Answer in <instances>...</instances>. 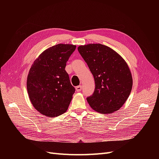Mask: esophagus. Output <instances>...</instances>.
Segmentation results:
<instances>
[{
	"label": "esophagus",
	"instance_id": "obj_1",
	"mask_svg": "<svg viewBox=\"0 0 159 159\" xmlns=\"http://www.w3.org/2000/svg\"><path fill=\"white\" fill-rule=\"evenodd\" d=\"M81 90H82V86H78L76 87V91L77 92H79V91H80Z\"/></svg>",
	"mask_w": 159,
	"mask_h": 159
}]
</instances>
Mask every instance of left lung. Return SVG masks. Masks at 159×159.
Segmentation results:
<instances>
[{
    "instance_id": "left-lung-1",
    "label": "left lung",
    "mask_w": 159,
    "mask_h": 159,
    "mask_svg": "<svg viewBox=\"0 0 159 159\" xmlns=\"http://www.w3.org/2000/svg\"><path fill=\"white\" fill-rule=\"evenodd\" d=\"M78 51L95 80L94 93L87 98L91 107L102 114L119 110L127 101L133 86L126 62L113 49L101 44L82 45Z\"/></svg>"
}]
</instances>
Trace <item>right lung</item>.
Masks as SVG:
<instances>
[{
	"label": "right lung",
	"instance_id": "obj_1",
	"mask_svg": "<svg viewBox=\"0 0 159 159\" xmlns=\"http://www.w3.org/2000/svg\"><path fill=\"white\" fill-rule=\"evenodd\" d=\"M76 46L58 44L42 53L33 63L27 78L30 101L39 113L49 117L64 113L75 89L65 70Z\"/></svg>",
	"mask_w": 159,
	"mask_h": 159
}]
</instances>
